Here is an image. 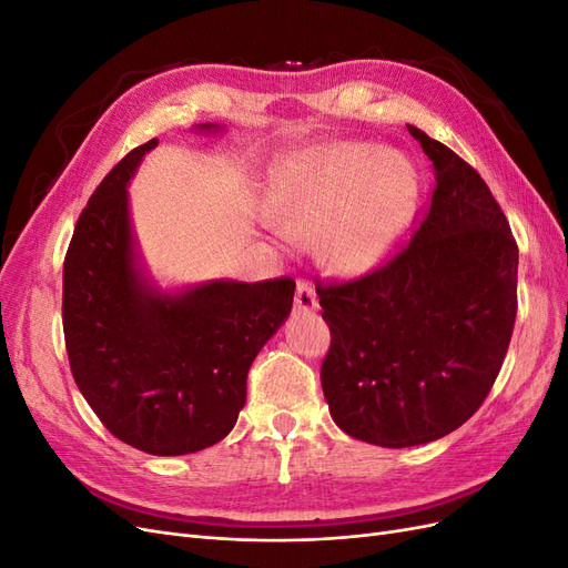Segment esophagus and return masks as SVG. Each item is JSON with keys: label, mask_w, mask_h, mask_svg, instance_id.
<instances>
[{"label": "esophagus", "mask_w": 568, "mask_h": 568, "mask_svg": "<svg viewBox=\"0 0 568 568\" xmlns=\"http://www.w3.org/2000/svg\"><path fill=\"white\" fill-rule=\"evenodd\" d=\"M294 307H296L298 313H315L317 311V294H315V288L307 284V282H298L296 284Z\"/></svg>", "instance_id": "esophagus-1"}]
</instances>
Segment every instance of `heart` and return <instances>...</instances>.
<instances>
[{
	"label": "heart",
	"mask_w": 568,
	"mask_h": 568,
	"mask_svg": "<svg viewBox=\"0 0 568 568\" xmlns=\"http://www.w3.org/2000/svg\"><path fill=\"white\" fill-rule=\"evenodd\" d=\"M417 170L400 151L329 146L282 163L267 180V215L284 236H320L324 265L363 277L384 265L407 232Z\"/></svg>",
	"instance_id": "heart-1"
}]
</instances>
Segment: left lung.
<instances>
[{
    "label": "left lung",
    "mask_w": 568,
    "mask_h": 568,
    "mask_svg": "<svg viewBox=\"0 0 568 568\" xmlns=\"http://www.w3.org/2000/svg\"><path fill=\"white\" fill-rule=\"evenodd\" d=\"M432 209L388 265L317 284L332 346L322 390L341 432L382 448L453 434L486 400L517 317L519 248L488 184L415 125Z\"/></svg>",
    "instance_id": "obj_1"
}]
</instances>
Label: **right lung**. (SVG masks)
Segmentation results:
<instances>
[{
  "label": "right lung",
  "mask_w": 568,
  "mask_h": 568,
  "mask_svg": "<svg viewBox=\"0 0 568 568\" xmlns=\"http://www.w3.org/2000/svg\"><path fill=\"white\" fill-rule=\"evenodd\" d=\"M156 144L130 151L78 220L63 263V334L73 379L101 424L136 450L170 457L232 432L248 369L286 322L296 282H153L136 251L128 186Z\"/></svg>",
  "instance_id": "right-lung-1"
}]
</instances>
